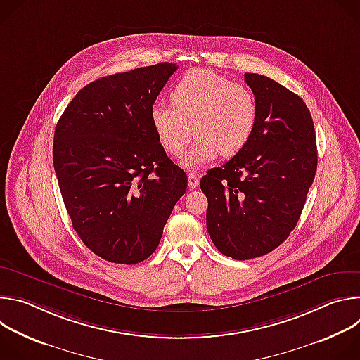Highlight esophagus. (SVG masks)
<instances>
[{"mask_svg":"<svg viewBox=\"0 0 360 360\" xmlns=\"http://www.w3.org/2000/svg\"><path fill=\"white\" fill-rule=\"evenodd\" d=\"M188 185H189V188H196L199 185V178L195 172L188 174Z\"/></svg>","mask_w":360,"mask_h":360,"instance_id":"obj_1","label":"esophagus"}]
</instances>
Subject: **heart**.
I'll return each instance as SVG.
<instances>
[{
    "mask_svg": "<svg viewBox=\"0 0 360 360\" xmlns=\"http://www.w3.org/2000/svg\"><path fill=\"white\" fill-rule=\"evenodd\" d=\"M172 105L158 102L150 110L155 134L171 155H181L193 136L198 139L182 160L186 168H196L218 153L229 158L250 139L258 105L249 88L231 82L214 71H188L171 92Z\"/></svg>",
    "mask_w": 360,
    "mask_h": 360,
    "instance_id": "1",
    "label": "heart"
}]
</instances>
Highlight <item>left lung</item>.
Instances as JSON below:
<instances>
[{"label":"left lung","instance_id":"8db88e82","mask_svg":"<svg viewBox=\"0 0 360 360\" xmlns=\"http://www.w3.org/2000/svg\"><path fill=\"white\" fill-rule=\"evenodd\" d=\"M245 81L258 105L253 134L199 182L208 198V233L236 261L264 256L289 236L318 168L315 127L303 99L265 75L246 72Z\"/></svg>","mask_w":360,"mask_h":360}]
</instances>
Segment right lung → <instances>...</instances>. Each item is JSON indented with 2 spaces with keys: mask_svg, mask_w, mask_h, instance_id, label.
Here are the masks:
<instances>
[{
  "mask_svg": "<svg viewBox=\"0 0 360 360\" xmlns=\"http://www.w3.org/2000/svg\"><path fill=\"white\" fill-rule=\"evenodd\" d=\"M178 70L161 63L102 77L68 104L53 161L72 226L99 258L134 265L160 245L188 176L165 153L150 110Z\"/></svg>",
  "mask_w": 360,
  "mask_h": 360,
  "instance_id": "add662e5",
  "label": "right lung"
}]
</instances>
